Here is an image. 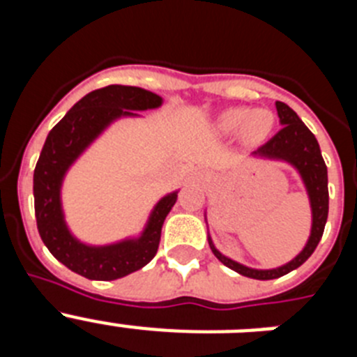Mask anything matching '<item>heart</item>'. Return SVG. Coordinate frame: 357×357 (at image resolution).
<instances>
[{
    "instance_id": "heart-1",
    "label": "heart",
    "mask_w": 357,
    "mask_h": 357,
    "mask_svg": "<svg viewBox=\"0 0 357 357\" xmlns=\"http://www.w3.org/2000/svg\"><path fill=\"white\" fill-rule=\"evenodd\" d=\"M275 118L266 109H248V107H234L225 110L220 119L218 127L225 134H234L241 130L243 139L248 144H259L272 134Z\"/></svg>"
}]
</instances>
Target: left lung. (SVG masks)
Here are the masks:
<instances>
[{
  "instance_id": "left-lung-1",
  "label": "left lung",
  "mask_w": 357,
  "mask_h": 357,
  "mask_svg": "<svg viewBox=\"0 0 357 357\" xmlns=\"http://www.w3.org/2000/svg\"><path fill=\"white\" fill-rule=\"evenodd\" d=\"M275 107L282 128L266 144L257 148L252 155L263 157V159L284 160V162L291 164L293 168L298 172V175H301L302 182L305 185V191H307L309 206H311V220H313L311 222V234H309L305 247L302 248L301 254L293 257L289 263L282 264V266L272 268V270H257V268L245 266V264L238 263V261L229 259L227 255H223L222 252L214 247L213 239H211L209 232H207L209 247L218 259L222 261L227 268L238 272L239 275L257 280L277 279V277L286 275V273L293 272L301 264H304L311 257L314 248L318 247L321 234H324V229H326L327 214H329L327 166L324 157H321L320 144H318L313 132L309 130L302 123V119L296 116L295 110L289 109L282 102H275Z\"/></svg>"
}]
</instances>
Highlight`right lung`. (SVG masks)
<instances>
[{"label": "right lung", "instance_id": "add662e5", "mask_svg": "<svg viewBox=\"0 0 357 357\" xmlns=\"http://www.w3.org/2000/svg\"><path fill=\"white\" fill-rule=\"evenodd\" d=\"M162 98L132 85H107L85 94L50 130L33 172L37 229L56 261L91 280H114L137 272L157 254L162 223L175 206L178 191L160 198L137 238L110 245H85L71 234L62 211V182L73 162L93 144L110 123L137 118L134 110L157 109Z\"/></svg>", "mask_w": 357, "mask_h": 357}]
</instances>
